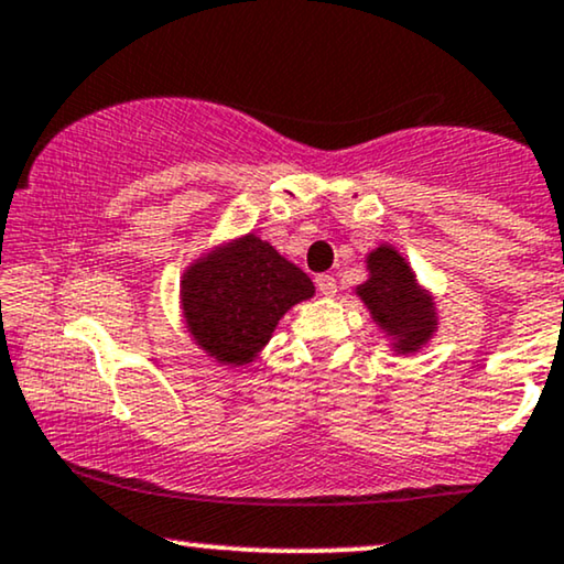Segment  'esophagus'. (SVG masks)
I'll use <instances>...</instances> for the list:
<instances>
[{"instance_id": "esophagus-1", "label": "esophagus", "mask_w": 564, "mask_h": 564, "mask_svg": "<svg viewBox=\"0 0 564 564\" xmlns=\"http://www.w3.org/2000/svg\"><path fill=\"white\" fill-rule=\"evenodd\" d=\"M316 288H318L321 295H326V297L336 295V280H334V274H318V276H316Z\"/></svg>"}]
</instances>
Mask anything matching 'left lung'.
<instances>
[{
	"mask_svg": "<svg viewBox=\"0 0 564 564\" xmlns=\"http://www.w3.org/2000/svg\"><path fill=\"white\" fill-rule=\"evenodd\" d=\"M370 280L357 288V295L365 300L372 318L386 332L399 334V347L416 349L435 328L433 308L425 292L416 288L412 269L389 246H380L368 256Z\"/></svg>",
	"mask_w": 564,
	"mask_h": 564,
	"instance_id": "1",
	"label": "left lung"
}]
</instances>
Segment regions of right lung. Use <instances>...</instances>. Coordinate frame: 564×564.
I'll return each instance as SVG.
<instances>
[{"instance_id": "obj_1", "label": "right lung", "mask_w": 564, "mask_h": 564, "mask_svg": "<svg viewBox=\"0 0 564 564\" xmlns=\"http://www.w3.org/2000/svg\"><path fill=\"white\" fill-rule=\"evenodd\" d=\"M313 282L261 238L246 236L186 272L184 311L194 339L219 362L243 365Z\"/></svg>"}]
</instances>
